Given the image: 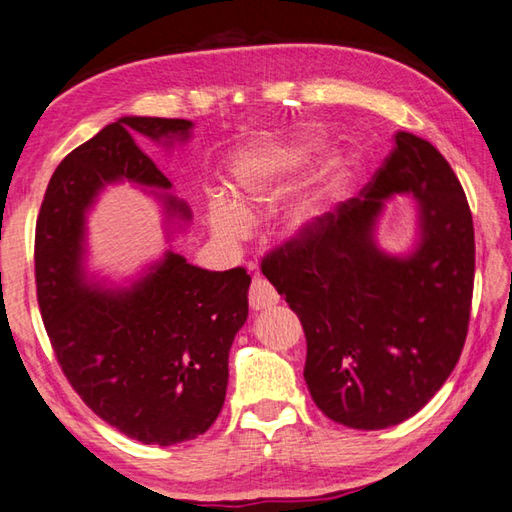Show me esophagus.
<instances>
[{"instance_id": "34e87169", "label": "esophagus", "mask_w": 512, "mask_h": 512, "mask_svg": "<svg viewBox=\"0 0 512 512\" xmlns=\"http://www.w3.org/2000/svg\"><path fill=\"white\" fill-rule=\"evenodd\" d=\"M248 302L253 310H264V308L275 306L279 302V295H277V290L266 282V279L255 277L253 284H250V290H248Z\"/></svg>"}]
</instances>
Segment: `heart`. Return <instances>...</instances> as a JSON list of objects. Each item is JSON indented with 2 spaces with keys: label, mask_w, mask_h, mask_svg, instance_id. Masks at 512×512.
Masks as SVG:
<instances>
[{
  "label": "heart",
  "mask_w": 512,
  "mask_h": 512,
  "mask_svg": "<svg viewBox=\"0 0 512 512\" xmlns=\"http://www.w3.org/2000/svg\"><path fill=\"white\" fill-rule=\"evenodd\" d=\"M326 150V139L319 133H299L279 142H257L239 150L230 166L239 204L213 199L208 206L210 230L226 242H237L248 233L250 204H264L302 179ZM353 177V162L346 155L330 159L324 175L315 186L299 193L282 213L290 235H302L319 226L333 199L342 193Z\"/></svg>",
  "instance_id": "heart-1"
}]
</instances>
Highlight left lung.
Listing matches in <instances>:
<instances>
[{"instance_id": "8db88e82", "label": "left lung", "mask_w": 512, "mask_h": 512, "mask_svg": "<svg viewBox=\"0 0 512 512\" xmlns=\"http://www.w3.org/2000/svg\"><path fill=\"white\" fill-rule=\"evenodd\" d=\"M399 194L416 208V237L388 254L376 230ZM262 273L304 326L317 408L348 428L402 424L444 386L466 342L475 230L464 188L433 144L397 133L364 197L264 257Z\"/></svg>"}]
</instances>
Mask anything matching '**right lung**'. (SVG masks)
Masks as SVG:
<instances>
[{
	"label": "right lung",
	"mask_w": 512,
	"mask_h": 512,
	"mask_svg": "<svg viewBox=\"0 0 512 512\" xmlns=\"http://www.w3.org/2000/svg\"><path fill=\"white\" fill-rule=\"evenodd\" d=\"M193 135L188 119L126 115L62 159L37 217V299L57 362L97 417L142 444L204 435L224 406L228 353L248 317L244 268L206 270L173 246L124 284L86 266V215L113 184H135L164 210L166 239L186 230L190 206L137 137L170 150Z\"/></svg>",
	"instance_id": "1"
}]
</instances>
